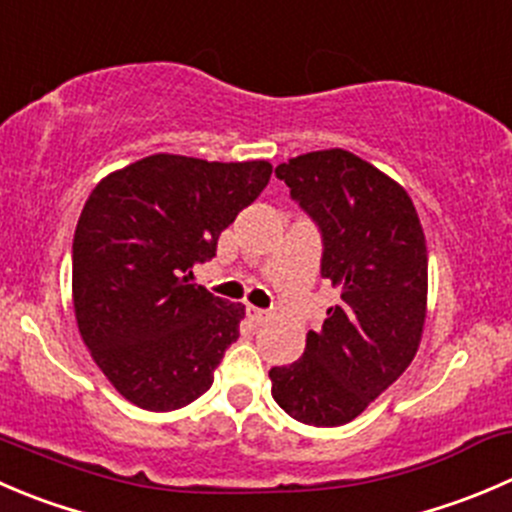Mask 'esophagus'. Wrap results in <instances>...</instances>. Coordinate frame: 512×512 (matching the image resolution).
Masks as SVG:
<instances>
[{
  "mask_svg": "<svg viewBox=\"0 0 512 512\" xmlns=\"http://www.w3.org/2000/svg\"><path fill=\"white\" fill-rule=\"evenodd\" d=\"M247 317H250L252 322H255V325H265L267 320H270V312L267 310H260V307H247Z\"/></svg>",
  "mask_w": 512,
  "mask_h": 512,
  "instance_id": "esophagus-1",
  "label": "esophagus"
}]
</instances>
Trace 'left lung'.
Instances as JSON below:
<instances>
[{"label":"left lung","mask_w":512,"mask_h":512,"mask_svg":"<svg viewBox=\"0 0 512 512\" xmlns=\"http://www.w3.org/2000/svg\"><path fill=\"white\" fill-rule=\"evenodd\" d=\"M320 225L322 277L340 290L272 398L315 428L355 420L413 362L428 315V245L403 185L352 152L317 150L275 170Z\"/></svg>","instance_id":"obj_1"}]
</instances>
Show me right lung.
<instances>
[{"label":"right lung","instance_id":"right-lung-1","mask_svg":"<svg viewBox=\"0 0 512 512\" xmlns=\"http://www.w3.org/2000/svg\"><path fill=\"white\" fill-rule=\"evenodd\" d=\"M272 165L150 155L99 180L72 245L79 335L112 388L152 413L207 393L240 335L242 302L192 285L237 212L257 200Z\"/></svg>","mask_w":512,"mask_h":512}]
</instances>
